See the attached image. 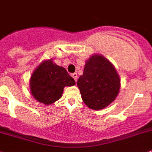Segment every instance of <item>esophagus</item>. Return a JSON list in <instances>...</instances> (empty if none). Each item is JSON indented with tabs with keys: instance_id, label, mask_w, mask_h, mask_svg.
<instances>
[{
	"instance_id": "esophagus-1",
	"label": "esophagus",
	"mask_w": 152,
	"mask_h": 152,
	"mask_svg": "<svg viewBox=\"0 0 152 152\" xmlns=\"http://www.w3.org/2000/svg\"><path fill=\"white\" fill-rule=\"evenodd\" d=\"M72 78H73V79H74V80H75V81H76V82L77 81L78 76H77V73H76V72H74V73H72Z\"/></svg>"
}]
</instances>
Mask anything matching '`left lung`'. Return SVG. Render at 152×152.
Masks as SVG:
<instances>
[{
	"label": "left lung",
	"instance_id": "left-lung-1",
	"mask_svg": "<svg viewBox=\"0 0 152 152\" xmlns=\"http://www.w3.org/2000/svg\"><path fill=\"white\" fill-rule=\"evenodd\" d=\"M82 99L89 108L99 110L118 96L120 79L114 66L101 55H92L77 81Z\"/></svg>",
	"mask_w": 152,
	"mask_h": 152
}]
</instances>
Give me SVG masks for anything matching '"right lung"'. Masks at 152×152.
I'll return each instance as SVG.
<instances>
[{
	"label": "right lung",
	"instance_id": "obj_1",
	"mask_svg": "<svg viewBox=\"0 0 152 152\" xmlns=\"http://www.w3.org/2000/svg\"><path fill=\"white\" fill-rule=\"evenodd\" d=\"M75 84L65 68L50 60L43 62L34 72L30 78V92L38 102L50 105L61 98L64 87Z\"/></svg>",
	"mask_w": 152,
	"mask_h": 152
}]
</instances>
